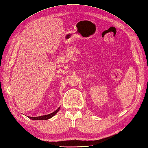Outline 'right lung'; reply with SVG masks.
<instances>
[{"label":"right lung","mask_w":148,"mask_h":148,"mask_svg":"<svg viewBox=\"0 0 148 148\" xmlns=\"http://www.w3.org/2000/svg\"><path fill=\"white\" fill-rule=\"evenodd\" d=\"M60 109V107L58 108V109H56L55 112H53L51 114H49L48 115H45V116H39V117H28L29 119L32 120H34V121H37V120H47V119H49L53 117L54 116H55V114L58 112L59 111Z\"/></svg>","instance_id":"right-lung-1"}]
</instances>
